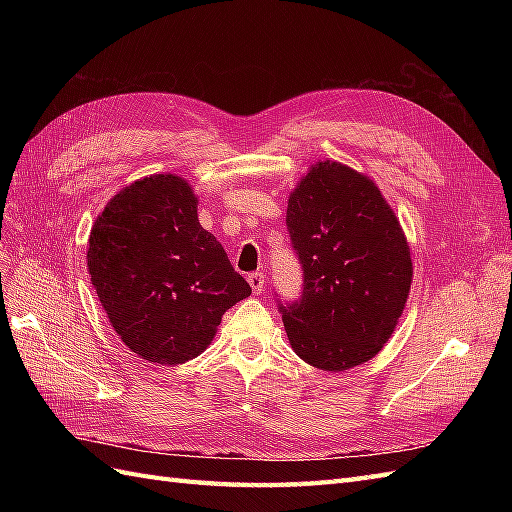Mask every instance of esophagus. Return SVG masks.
Here are the masks:
<instances>
[{
	"label": "esophagus",
	"instance_id": "esophagus-1",
	"mask_svg": "<svg viewBox=\"0 0 512 512\" xmlns=\"http://www.w3.org/2000/svg\"><path fill=\"white\" fill-rule=\"evenodd\" d=\"M247 282H250L254 294L265 292V275H262V273H250V275H247Z\"/></svg>",
	"mask_w": 512,
	"mask_h": 512
}]
</instances>
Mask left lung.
Listing matches in <instances>:
<instances>
[{"mask_svg":"<svg viewBox=\"0 0 512 512\" xmlns=\"http://www.w3.org/2000/svg\"><path fill=\"white\" fill-rule=\"evenodd\" d=\"M286 224L303 265L301 301L280 307L292 350L324 371L374 359L412 286L406 232L376 181L320 160L290 192Z\"/></svg>","mask_w":512,"mask_h":512,"instance_id":"left-lung-1","label":"left lung"}]
</instances>
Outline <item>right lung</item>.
I'll return each instance as SVG.
<instances>
[{
    "instance_id": "add662e5",
    "label": "right lung",
    "mask_w": 512,
    "mask_h": 512,
    "mask_svg": "<svg viewBox=\"0 0 512 512\" xmlns=\"http://www.w3.org/2000/svg\"><path fill=\"white\" fill-rule=\"evenodd\" d=\"M91 284L108 322L149 363L181 365L213 342L226 309L252 288L198 222L179 175H149L108 200L91 226Z\"/></svg>"
}]
</instances>
